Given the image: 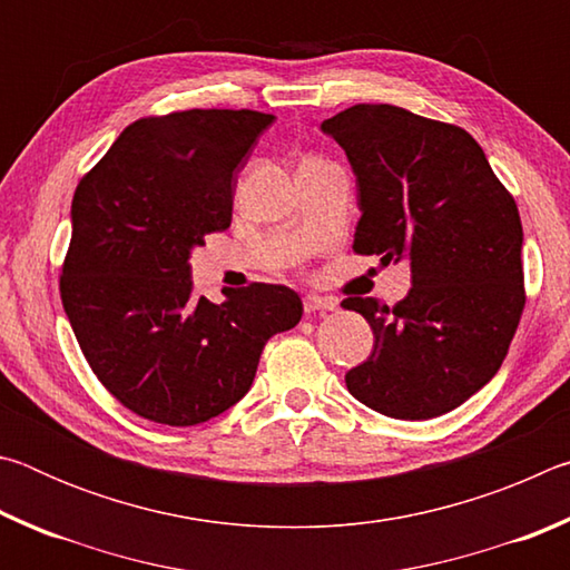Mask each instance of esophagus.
Returning <instances> with one entry per match:
<instances>
[{
	"mask_svg": "<svg viewBox=\"0 0 570 570\" xmlns=\"http://www.w3.org/2000/svg\"><path fill=\"white\" fill-rule=\"evenodd\" d=\"M336 302L334 298H326V296H316V294H308L304 296V312L306 314H316V312H334Z\"/></svg>",
	"mask_w": 570,
	"mask_h": 570,
	"instance_id": "esophagus-1",
	"label": "esophagus"
}]
</instances>
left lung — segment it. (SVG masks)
<instances>
[{
	"label": "left lung",
	"instance_id": "left-lung-1",
	"mask_svg": "<svg viewBox=\"0 0 570 570\" xmlns=\"http://www.w3.org/2000/svg\"><path fill=\"white\" fill-rule=\"evenodd\" d=\"M356 176L354 250L407 258L410 294L394 306L350 296L374 350L346 390L394 420L460 407L495 377L525 306L523 226L485 153L458 125L394 105H352L322 122Z\"/></svg>",
	"mask_w": 570,
	"mask_h": 570
}]
</instances>
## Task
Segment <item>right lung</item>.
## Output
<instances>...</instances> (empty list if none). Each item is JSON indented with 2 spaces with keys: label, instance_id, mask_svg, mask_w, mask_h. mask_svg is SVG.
Masks as SVG:
<instances>
[{
  "label": "right lung",
  "instance_id": "right-lung-1",
  "mask_svg": "<svg viewBox=\"0 0 570 570\" xmlns=\"http://www.w3.org/2000/svg\"><path fill=\"white\" fill-rule=\"evenodd\" d=\"M274 115L183 110L135 120L75 188L60 296L77 344L122 407L190 428L244 397L264 344L302 320L288 286L193 294L190 250L226 230L236 176Z\"/></svg>",
  "mask_w": 570,
  "mask_h": 570
}]
</instances>
